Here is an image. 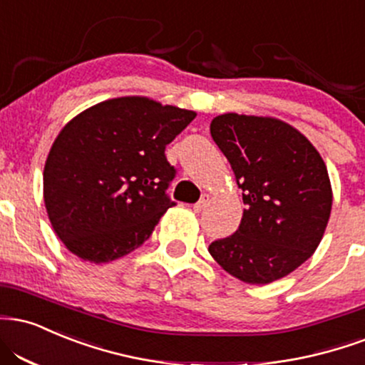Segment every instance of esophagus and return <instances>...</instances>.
Returning <instances> with one entry per match:
<instances>
[{"label":"esophagus","mask_w":365,"mask_h":365,"mask_svg":"<svg viewBox=\"0 0 365 365\" xmlns=\"http://www.w3.org/2000/svg\"><path fill=\"white\" fill-rule=\"evenodd\" d=\"M209 200H210V195H209V194H204V195H202V199H200L199 202H197V204L194 205V210H195V212L199 214V212H202V210H204L205 207H207Z\"/></svg>","instance_id":"34e87169"}]
</instances>
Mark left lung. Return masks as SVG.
Here are the masks:
<instances>
[{
  "label": "left lung",
  "mask_w": 365,
  "mask_h": 365,
  "mask_svg": "<svg viewBox=\"0 0 365 365\" xmlns=\"http://www.w3.org/2000/svg\"><path fill=\"white\" fill-rule=\"evenodd\" d=\"M210 135L243 190V219L209 253L232 277L270 284L316 252L330 219L333 192L327 165L311 140L275 117L222 113Z\"/></svg>",
  "instance_id": "obj_1"
}]
</instances>
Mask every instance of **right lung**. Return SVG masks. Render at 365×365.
Masks as SVG:
<instances>
[{
	"instance_id": "1",
	"label": "right lung",
	"mask_w": 365,
	"mask_h": 365,
	"mask_svg": "<svg viewBox=\"0 0 365 365\" xmlns=\"http://www.w3.org/2000/svg\"><path fill=\"white\" fill-rule=\"evenodd\" d=\"M194 110L118 96L66 124L43 166V204L57 238L81 260L108 263L146 241L173 202L165 148Z\"/></svg>"
}]
</instances>
